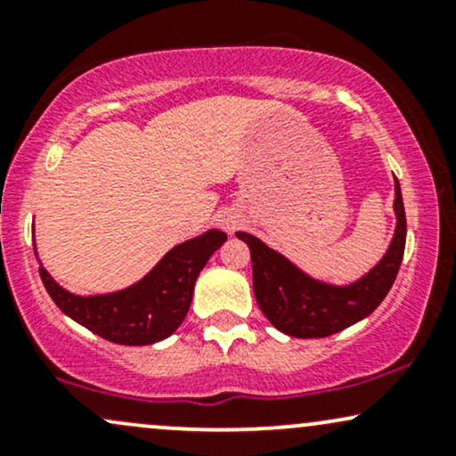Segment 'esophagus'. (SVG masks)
Instances as JSON below:
<instances>
[{"instance_id": "obj_1", "label": "esophagus", "mask_w": 456, "mask_h": 456, "mask_svg": "<svg viewBox=\"0 0 456 456\" xmlns=\"http://www.w3.org/2000/svg\"><path fill=\"white\" fill-rule=\"evenodd\" d=\"M218 227H223L224 232H235L240 227V218L233 212H224L218 216Z\"/></svg>"}]
</instances>
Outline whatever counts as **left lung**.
Listing matches in <instances>:
<instances>
[{
	"mask_svg": "<svg viewBox=\"0 0 456 456\" xmlns=\"http://www.w3.org/2000/svg\"><path fill=\"white\" fill-rule=\"evenodd\" d=\"M395 191L396 232L388 253L364 279L347 287L313 281L255 235L235 233L250 248L255 297L272 326L296 338H323L370 315L381 305L399 274L405 253L407 223L399 180Z\"/></svg>",
	"mask_w": 456,
	"mask_h": 456,
	"instance_id": "left-lung-1",
	"label": "left lung"
}]
</instances>
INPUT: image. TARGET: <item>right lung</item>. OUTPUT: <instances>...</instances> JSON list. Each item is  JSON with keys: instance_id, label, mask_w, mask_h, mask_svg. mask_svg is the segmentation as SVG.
<instances>
[{"instance_id": "right-lung-1", "label": "right lung", "mask_w": 456, "mask_h": 456, "mask_svg": "<svg viewBox=\"0 0 456 456\" xmlns=\"http://www.w3.org/2000/svg\"><path fill=\"white\" fill-rule=\"evenodd\" d=\"M224 240L227 233L210 229L177 244L145 279L118 294L90 297L68 294L43 265L40 279L61 313L98 337L118 345H151L174 334L184 322L199 272Z\"/></svg>"}]
</instances>
